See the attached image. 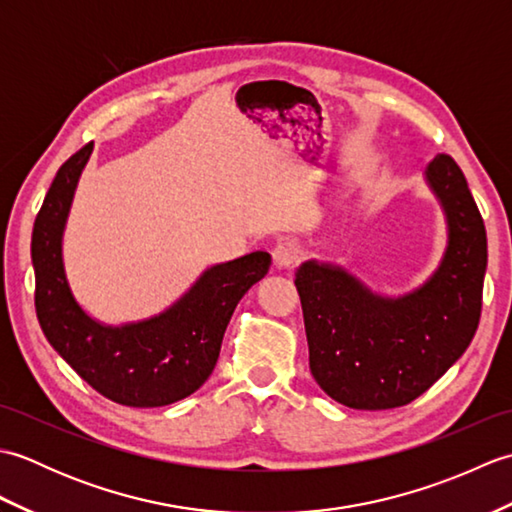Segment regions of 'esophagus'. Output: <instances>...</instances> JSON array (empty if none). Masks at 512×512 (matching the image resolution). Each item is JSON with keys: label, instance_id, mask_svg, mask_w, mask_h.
Returning a JSON list of instances; mask_svg holds the SVG:
<instances>
[{"label": "esophagus", "instance_id": "esophagus-1", "mask_svg": "<svg viewBox=\"0 0 512 512\" xmlns=\"http://www.w3.org/2000/svg\"><path fill=\"white\" fill-rule=\"evenodd\" d=\"M273 257H275V264L279 268H290L299 262L301 257V248L297 242H290V239H284V242H279L273 250Z\"/></svg>", "mask_w": 512, "mask_h": 512}]
</instances>
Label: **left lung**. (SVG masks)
Segmentation results:
<instances>
[{
	"instance_id": "1",
	"label": "left lung",
	"mask_w": 512,
	"mask_h": 512,
	"mask_svg": "<svg viewBox=\"0 0 512 512\" xmlns=\"http://www.w3.org/2000/svg\"><path fill=\"white\" fill-rule=\"evenodd\" d=\"M424 178L447 217L442 262L424 284L383 297L317 259L297 268L310 372L332 400L352 409H394L424 394L471 345L482 312L486 228L462 169L447 154Z\"/></svg>"
}]
</instances>
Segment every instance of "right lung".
Returning a JSON list of instances; mask_svg holds the SVG:
<instances>
[{
    "label": "right lung",
    "mask_w": 512,
    "mask_h": 512,
    "mask_svg": "<svg viewBox=\"0 0 512 512\" xmlns=\"http://www.w3.org/2000/svg\"><path fill=\"white\" fill-rule=\"evenodd\" d=\"M94 143L63 162L32 228L35 308L48 343L85 383L118 405L165 407L211 376L226 325L248 288L270 268L264 250L206 268L156 317L105 325L76 303L63 266V231Z\"/></svg>",
    "instance_id": "obj_1"
}]
</instances>
